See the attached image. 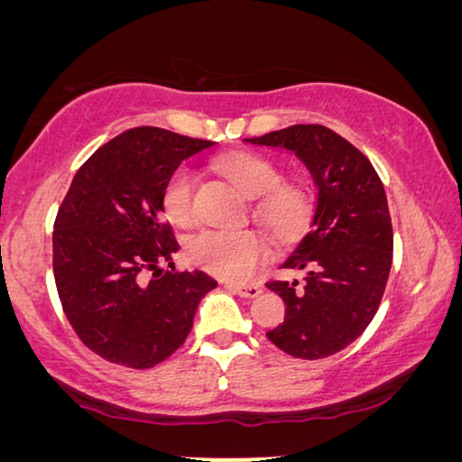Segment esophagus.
Wrapping results in <instances>:
<instances>
[{"mask_svg": "<svg viewBox=\"0 0 462 462\" xmlns=\"http://www.w3.org/2000/svg\"><path fill=\"white\" fill-rule=\"evenodd\" d=\"M226 288L242 296V299H258V296L263 294V288L254 286V283H252V286H245V283H229Z\"/></svg>", "mask_w": 462, "mask_h": 462, "instance_id": "1", "label": "esophagus"}]
</instances>
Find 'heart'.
<instances>
[{"instance_id":"obj_1","label":"heart","mask_w":462,"mask_h":462,"mask_svg":"<svg viewBox=\"0 0 462 462\" xmlns=\"http://www.w3.org/2000/svg\"><path fill=\"white\" fill-rule=\"evenodd\" d=\"M214 168L248 199H256L254 217L282 242L302 231L311 210L307 187L280 185V170L271 160L256 153H226L214 160ZM195 174L179 168L162 191V208L176 226H191L198 220L195 208ZM189 258L208 273L223 280H245L264 258L267 245L252 231H204L189 244Z\"/></svg>"}]
</instances>
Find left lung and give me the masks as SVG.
<instances>
[{
    "label": "left lung",
    "mask_w": 462,
    "mask_h": 462,
    "mask_svg": "<svg viewBox=\"0 0 462 462\" xmlns=\"http://www.w3.org/2000/svg\"><path fill=\"white\" fill-rule=\"evenodd\" d=\"M296 153L315 180L311 229L283 269H305L299 282L271 280L286 318L267 337L288 356L321 359L343 351L381 307L393 261V226L383 180L368 157L326 125L299 124L245 138Z\"/></svg>",
    "instance_id": "8db88e82"
}]
</instances>
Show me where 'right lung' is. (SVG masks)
<instances>
[{"label":"right lung","mask_w":462,"mask_h":462,"mask_svg":"<svg viewBox=\"0 0 462 462\" xmlns=\"http://www.w3.org/2000/svg\"><path fill=\"white\" fill-rule=\"evenodd\" d=\"M212 144L153 125L128 130L88 157L62 199L52 233L56 290L75 334L106 362L162 364L217 288L204 271L174 269L180 245L162 214L166 180ZM166 262L172 272L161 271Z\"/></svg>","instance_id":"obj_1"}]
</instances>
